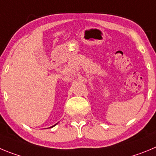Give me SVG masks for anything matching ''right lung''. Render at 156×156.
I'll return each instance as SVG.
<instances>
[{
    "label": "right lung",
    "instance_id": "1",
    "mask_svg": "<svg viewBox=\"0 0 156 156\" xmlns=\"http://www.w3.org/2000/svg\"><path fill=\"white\" fill-rule=\"evenodd\" d=\"M56 124H57V123H56ZM55 124V125H56ZM55 125H54V126H51V127H54V126H55Z\"/></svg>",
    "mask_w": 156,
    "mask_h": 156
}]
</instances>
